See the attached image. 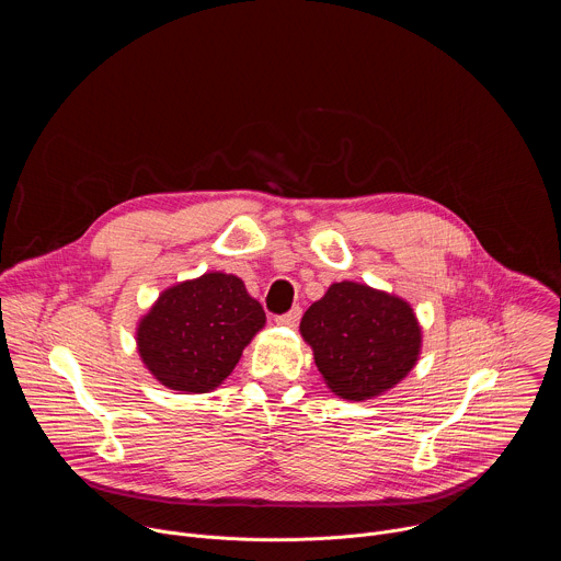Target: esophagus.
I'll return each instance as SVG.
<instances>
[{"instance_id": "34e87169", "label": "esophagus", "mask_w": 561, "mask_h": 561, "mask_svg": "<svg viewBox=\"0 0 561 561\" xmlns=\"http://www.w3.org/2000/svg\"><path fill=\"white\" fill-rule=\"evenodd\" d=\"M299 319H301V308L299 306H295L293 310H288V312H284V314H279L275 322L279 324V327H288V329H295L297 324H299Z\"/></svg>"}]
</instances>
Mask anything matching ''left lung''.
<instances>
[{
    "mask_svg": "<svg viewBox=\"0 0 561 561\" xmlns=\"http://www.w3.org/2000/svg\"><path fill=\"white\" fill-rule=\"evenodd\" d=\"M299 331L327 386L351 402L402 381L422 348L411 304L357 282L333 284L304 312Z\"/></svg>",
    "mask_w": 561,
    "mask_h": 561,
    "instance_id": "8db88e82",
    "label": "left lung"
}]
</instances>
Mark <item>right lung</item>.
<instances>
[{
    "label": "right lung",
    "instance_id": "add662e5",
    "mask_svg": "<svg viewBox=\"0 0 561 561\" xmlns=\"http://www.w3.org/2000/svg\"><path fill=\"white\" fill-rule=\"evenodd\" d=\"M264 324V308L242 279L206 273L157 297L137 327V351L167 388L210 392Z\"/></svg>",
    "mask_w": 561,
    "mask_h": 561
}]
</instances>
